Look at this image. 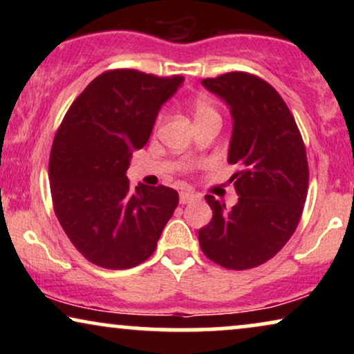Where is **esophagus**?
I'll list each match as a JSON object with an SVG mask.
<instances>
[{
	"label": "esophagus",
	"mask_w": 354,
	"mask_h": 354,
	"mask_svg": "<svg viewBox=\"0 0 354 354\" xmlns=\"http://www.w3.org/2000/svg\"><path fill=\"white\" fill-rule=\"evenodd\" d=\"M198 198H200V195H198V193H195V192H190V190L180 192V203H182V205H187V203L195 201V200H198Z\"/></svg>",
	"instance_id": "1"
}]
</instances>
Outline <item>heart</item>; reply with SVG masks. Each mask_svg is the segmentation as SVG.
Returning a JSON list of instances; mask_svg holds the SVG:
<instances>
[{
	"instance_id": "obj_1",
	"label": "heart",
	"mask_w": 354,
	"mask_h": 354,
	"mask_svg": "<svg viewBox=\"0 0 354 354\" xmlns=\"http://www.w3.org/2000/svg\"><path fill=\"white\" fill-rule=\"evenodd\" d=\"M192 111H193V118H195V122L201 119L209 118V115L217 114L214 106L205 96H198V98L192 103Z\"/></svg>"
}]
</instances>
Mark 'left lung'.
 I'll return each instance as SVG.
<instances>
[{
  "mask_svg": "<svg viewBox=\"0 0 354 354\" xmlns=\"http://www.w3.org/2000/svg\"><path fill=\"white\" fill-rule=\"evenodd\" d=\"M229 106L230 177L239 201L230 209L206 195L212 219L198 230L207 258L222 268L243 270L266 263L297 229L308 193L306 149L292 113L277 91L259 77L229 72L201 80Z\"/></svg>",
  "mask_w": 354,
  "mask_h": 354,
  "instance_id": "8db88e82",
  "label": "left lung"
}]
</instances>
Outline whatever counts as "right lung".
I'll return each mask as SVG.
<instances>
[{"instance_id": "add662e5", "label": "right lung", "mask_w": 354, "mask_h": 354, "mask_svg": "<svg viewBox=\"0 0 354 354\" xmlns=\"http://www.w3.org/2000/svg\"><path fill=\"white\" fill-rule=\"evenodd\" d=\"M183 77L115 69L91 80L57 129L50 156L55 212L72 245L104 269H130L156 250L178 205L174 188L140 183L127 169Z\"/></svg>"}]
</instances>
